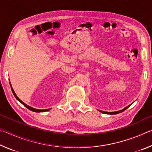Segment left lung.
<instances>
[{
  "instance_id": "left-lung-1",
  "label": "left lung",
  "mask_w": 152,
  "mask_h": 152,
  "mask_svg": "<svg viewBox=\"0 0 152 152\" xmlns=\"http://www.w3.org/2000/svg\"><path fill=\"white\" fill-rule=\"evenodd\" d=\"M130 105H129L128 107H125V109H123V110H119V111H116V112H104V111H101V113H104V114H110V115H115V114H118V113H121V112H123V111H124L125 110H126L127 109V108L129 107Z\"/></svg>"
}]
</instances>
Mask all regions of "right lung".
<instances>
[{"label":"right lung","mask_w":152,"mask_h":152,"mask_svg":"<svg viewBox=\"0 0 152 152\" xmlns=\"http://www.w3.org/2000/svg\"><path fill=\"white\" fill-rule=\"evenodd\" d=\"M12 93H13V94H14V96H15V98H16V99L18 100V101H19L20 103H22L24 105V106L25 107H27L28 109H29L30 110H32V111H33V112H37V113H39V112H45V111H48V110H49L50 109H45V110H40V109H34V108H32V107H29V106H28L27 104H25L23 102H22L21 101H20V100L19 99V98H18L17 96V95H16V94L15 93V92H14V91L13 90H12Z\"/></svg>","instance_id":"right-lung-1"}]
</instances>
